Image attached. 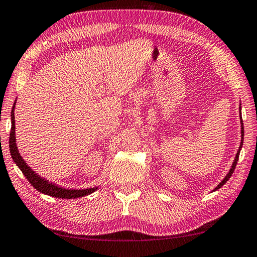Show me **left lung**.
<instances>
[{
    "instance_id": "left-lung-1",
    "label": "left lung",
    "mask_w": 257,
    "mask_h": 257,
    "mask_svg": "<svg viewBox=\"0 0 257 257\" xmlns=\"http://www.w3.org/2000/svg\"><path fill=\"white\" fill-rule=\"evenodd\" d=\"M240 117H241V107H240ZM240 122H241V143H240V146H239V150H238V152H237V156H235V159H234V161H233V164H232V167H231V169H230V172L227 173V175L225 177H224V180L219 183V184L215 187V190L214 191H216V190H218V189H221V187L225 184V183L229 181V178L232 176V174H233V172H234V169H235V166H237V162H238V159H239V153H240V150H241V148H242V142H243V124H242V119H240Z\"/></svg>"
}]
</instances>
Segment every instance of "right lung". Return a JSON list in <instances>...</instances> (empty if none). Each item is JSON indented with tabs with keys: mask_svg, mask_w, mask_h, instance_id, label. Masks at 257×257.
<instances>
[{
	"mask_svg": "<svg viewBox=\"0 0 257 257\" xmlns=\"http://www.w3.org/2000/svg\"><path fill=\"white\" fill-rule=\"evenodd\" d=\"M16 104V103H15ZM15 105L11 111V130H10V138H9V148L11 157L14 159L15 164L19 167L22 173L25 175L27 181L33 185L34 189L40 191L41 193L48 194L50 197L55 198H62V199H76L84 197L92 192H95L97 187H91V189H83V190H71V189H64L58 185L54 184V183L44 180L43 177L39 176L35 174L34 170H32L26 161L24 160L18 152L17 145H16V133H15Z\"/></svg>",
	"mask_w": 257,
	"mask_h": 257,
	"instance_id": "right-lung-1",
	"label": "right lung"
}]
</instances>
